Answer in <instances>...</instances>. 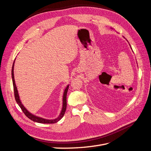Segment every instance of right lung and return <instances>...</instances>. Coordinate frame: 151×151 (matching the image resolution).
<instances>
[{"label":"right lung","mask_w":151,"mask_h":151,"mask_svg":"<svg viewBox=\"0 0 151 151\" xmlns=\"http://www.w3.org/2000/svg\"><path fill=\"white\" fill-rule=\"evenodd\" d=\"M14 62L15 60L14 61L12 67V83H13V87H14V97L16 99V101L18 105L20 106L21 108L22 111H23V113L25 114V115L29 118L30 120L32 121L37 122V123H55L58 122L60 120L62 119V118L66 110V108H67V91L68 89V86L69 85H68L66 88L63 92V105H62V111L59 116L55 118V119L53 120H47V119H45V118H41L37 116H35L33 114H31L30 112H29L28 110H27L26 108L23 106V104H22L20 98H19V94H18V91L17 89V87L15 84V80H14Z\"/></svg>","instance_id":"right-lung-1"}]
</instances>
